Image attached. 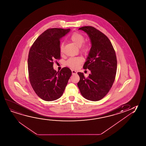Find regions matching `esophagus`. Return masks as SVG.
<instances>
[{"label": "esophagus", "mask_w": 146, "mask_h": 146, "mask_svg": "<svg viewBox=\"0 0 146 146\" xmlns=\"http://www.w3.org/2000/svg\"><path fill=\"white\" fill-rule=\"evenodd\" d=\"M72 73L73 74H77L76 71L74 70H72Z\"/></svg>", "instance_id": "obj_1"}]
</instances>
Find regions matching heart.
<instances>
[{
  "label": "heart",
  "instance_id": "b5f03b06",
  "mask_svg": "<svg viewBox=\"0 0 146 146\" xmlns=\"http://www.w3.org/2000/svg\"><path fill=\"white\" fill-rule=\"evenodd\" d=\"M70 39L72 41L75 45H76L77 47H80V50L82 54L88 55L90 53L91 46L88 43H84L85 41V37L82 34L79 32H74L70 37ZM60 50L61 53H63L64 50L63 43H62L60 45ZM82 61L83 59L79 56L71 58L66 62V65L71 68L76 69L81 64Z\"/></svg>",
  "mask_w": 146,
  "mask_h": 146
}]
</instances>
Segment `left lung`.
Here are the masks:
<instances>
[{
    "mask_svg": "<svg viewBox=\"0 0 146 146\" xmlns=\"http://www.w3.org/2000/svg\"><path fill=\"white\" fill-rule=\"evenodd\" d=\"M88 34L92 47L84 69L91 73L85 77L78 72L80 80L77 85L82 96L88 100L98 101L105 97L112 86L117 71L116 56L112 44L107 36L92 26L80 28Z\"/></svg>",
    "mask_w": 146,
    "mask_h": 146,
    "instance_id": "1",
    "label": "left lung"
}]
</instances>
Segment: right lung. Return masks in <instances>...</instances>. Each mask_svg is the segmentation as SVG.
Returning <instances> with one entry per match:
<instances>
[{
  "label": "right lung",
  "instance_id": "1",
  "mask_svg": "<svg viewBox=\"0 0 146 146\" xmlns=\"http://www.w3.org/2000/svg\"><path fill=\"white\" fill-rule=\"evenodd\" d=\"M70 29L49 28L43 32L30 49L28 68L30 84L38 97L45 101L56 100L62 96L72 75L69 68L54 69V61L61 58L60 38Z\"/></svg>",
  "mask_w": 146,
  "mask_h": 146
}]
</instances>
